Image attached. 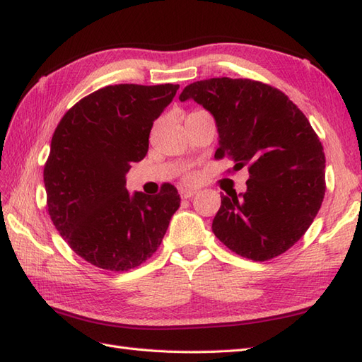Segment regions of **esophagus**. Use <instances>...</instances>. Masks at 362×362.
Segmentation results:
<instances>
[{
  "mask_svg": "<svg viewBox=\"0 0 362 362\" xmlns=\"http://www.w3.org/2000/svg\"><path fill=\"white\" fill-rule=\"evenodd\" d=\"M194 194H196V189H188V188L180 189V197L182 199H191Z\"/></svg>",
  "mask_w": 362,
  "mask_h": 362,
  "instance_id": "34e87169",
  "label": "esophagus"
}]
</instances>
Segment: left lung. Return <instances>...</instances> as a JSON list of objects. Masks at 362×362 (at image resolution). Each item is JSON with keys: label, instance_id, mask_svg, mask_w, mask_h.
<instances>
[{"label": "left lung", "instance_id": "1", "mask_svg": "<svg viewBox=\"0 0 362 362\" xmlns=\"http://www.w3.org/2000/svg\"><path fill=\"white\" fill-rule=\"evenodd\" d=\"M219 131L214 158L248 166L247 191L221 196L213 233L234 253L256 262L281 256L304 236L325 194V156L304 112L284 94L250 78H209L188 85Z\"/></svg>", "mask_w": 362, "mask_h": 362}]
</instances>
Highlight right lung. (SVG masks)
<instances>
[{
  "label": "right lung",
  "instance_id": "add662e5",
  "mask_svg": "<svg viewBox=\"0 0 362 362\" xmlns=\"http://www.w3.org/2000/svg\"><path fill=\"white\" fill-rule=\"evenodd\" d=\"M179 85H112L81 98L58 123L45 165L47 211L75 253L107 272H128L160 247L180 206L174 185L146 196L124 175L149 148V132Z\"/></svg>",
  "mask_w": 362,
  "mask_h": 362
}]
</instances>
